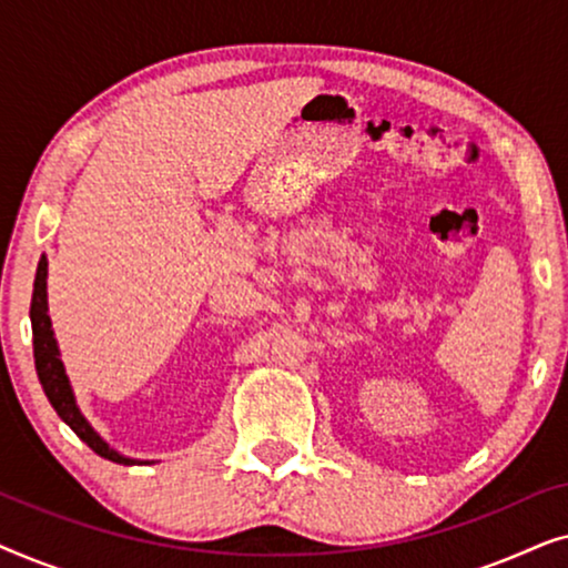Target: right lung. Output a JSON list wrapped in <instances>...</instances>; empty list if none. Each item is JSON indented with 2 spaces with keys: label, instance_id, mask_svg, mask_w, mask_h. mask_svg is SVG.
<instances>
[{
  "label": "right lung",
  "instance_id": "add662e5",
  "mask_svg": "<svg viewBox=\"0 0 568 568\" xmlns=\"http://www.w3.org/2000/svg\"><path fill=\"white\" fill-rule=\"evenodd\" d=\"M45 310H49L45 307V258H41V263H38V271H36V282H33V300H30V323H33L36 369H38V379H41V385H43L45 398L51 400L53 410L64 418V424H69V429H72L77 437H80L84 445L92 449V453H98L100 457H105V460H111V463L131 465L134 460L113 453V449L90 429V424L84 422L80 408H77L72 387H69V379L64 375V364H61V359H59V348H57V341H53L51 321H49V313H45Z\"/></svg>",
  "mask_w": 568,
  "mask_h": 568
}]
</instances>
